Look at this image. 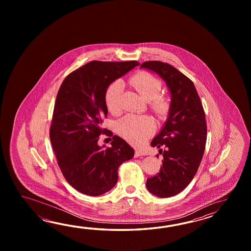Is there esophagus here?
<instances>
[{
  "mask_svg": "<svg viewBox=\"0 0 251 251\" xmlns=\"http://www.w3.org/2000/svg\"><path fill=\"white\" fill-rule=\"evenodd\" d=\"M146 155V152H144L143 151H135L134 152V157L137 158V157H141V156H144Z\"/></svg>",
  "mask_w": 251,
  "mask_h": 251,
  "instance_id": "obj_1",
  "label": "esophagus"
}]
</instances>
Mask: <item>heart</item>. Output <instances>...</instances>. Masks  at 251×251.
Instances as JSON below:
<instances>
[{
  "mask_svg": "<svg viewBox=\"0 0 251 251\" xmlns=\"http://www.w3.org/2000/svg\"><path fill=\"white\" fill-rule=\"evenodd\" d=\"M130 85L137 91L139 95L147 101H151V108L157 116L164 118L170 111V102L163 97H158L162 89V83L153 75L142 72L129 80ZM124 91L123 82L115 80L106 91L105 101L107 109L111 113L119 111L120 99ZM118 132L128 142L135 145L143 144L154 132L155 125L151 118L127 115L118 121Z\"/></svg>",
  "mask_w": 251,
  "mask_h": 251,
  "instance_id": "b5f03b06",
  "label": "heart"
}]
</instances>
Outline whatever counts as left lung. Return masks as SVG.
Instances as JSON below:
<instances>
[{"mask_svg": "<svg viewBox=\"0 0 251 251\" xmlns=\"http://www.w3.org/2000/svg\"><path fill=\"white\" fill-rule=\"evenodd\" d=\"M165 81L171 93L168 118L151 145L165 150L158 175L149 177L146 187L158 198H170L192 181L203 158L206 143V121L201 100L192 80L171 64L149 61L141 65ZM158 157V156H157Z\"/></svg>", "mask_w": 251, "mask_h": 251, "instance_id": "left-lung-1", "label": "left lung"}]
</instances>
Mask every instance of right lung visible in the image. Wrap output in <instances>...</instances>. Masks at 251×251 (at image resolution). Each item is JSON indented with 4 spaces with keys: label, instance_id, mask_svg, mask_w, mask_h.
Returning a JSON list of instances; mask_svg holds the SVG:
<instances>
[{
    "label": "right lung",
    "instance_id": "add662e5",
    "mask_svg": "<svg viewBox=\"0 0 251 251\" xmlns=\"http://www.w3.org/2000/svg\"><path fill=\"white\" fill-rule=\"evenodd\" d=\"M136 61H92L75 70L59 89L50 127V140L65 179L79 192L100 196L118 182V170L131 160L134 150L118 135L111 147L100 146L107 117L105 94L113 81L139 65Z\"/></svg>",
    "mask_w": 251,
    "mask_h": 251
}]
</instances>
